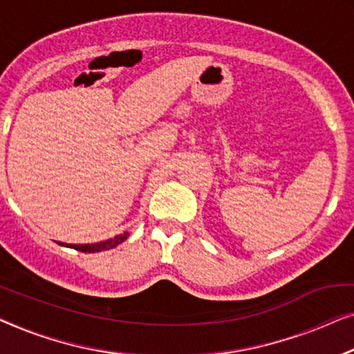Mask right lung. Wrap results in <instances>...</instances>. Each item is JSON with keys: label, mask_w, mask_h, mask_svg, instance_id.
<instances>
[{"label": "right lung", "mask_w": 354, "mask_h": 354, "mask_svg": "<svg viewBox=\"0 0 354 354\" xmlns=\"http://www.w3.org/2000/svg\"><path fill=\"white\" fill-rule=\"evenodd\" d=\"M128 236H129V232L125 231L123 234H118V236H115V237L107 239V241L94 242V243H64V242H57V243H59V245H64V247L75 248V250L83 252V253H96V252L111 250V248L117 247L118 243H122L123 241H127Z\"/></svg>", "instance_id": "1"}]
</instances>
